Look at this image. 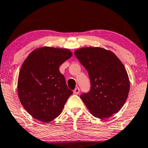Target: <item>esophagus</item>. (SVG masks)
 Listing matches in <instances>:
<instances>
[{"instance_id":"34e87169","label":"esophagus","mask_w":148,"mask_h":148,"mask_svg":"<svg viewBox=\"0 0 148 148\" xmlns=\"http://www.w3.org/2000/svg\"><path fill=\"white\" fill-rule=\"evenodd\" d=\"M79 92H80V90L78 87H77V88H75V89L73 90L74 94H79Z\"/></svg>"}]
</instances>
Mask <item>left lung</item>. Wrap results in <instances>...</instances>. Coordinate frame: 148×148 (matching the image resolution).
I'll return each mask as SVG.
<instances>
[{"label":"left lung","mask_w":148,"mask_h":148,"mask_svg":"<svg viewBox=\"0 0 148 148\" xmlns=\"http://www.w3.org/2000/svg\"><path fill=\"white\" fill-rule=\"evenodd\" d=\"M75 55L88 71L90 91L80 98L91 114L99 119L118 112L126 102L130 82L122 62L110 50L100 47L76 50Z\"/></svg>","instance_id":"left-lung-1"}]
</instances>
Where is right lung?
Masks as SVG:
<instances>
[{
    "mask_svg": "<svg viewBox=\"0 0 148 148\" xmlns=\"http://www.w3.org/2000/svg\"><path fill=\"white\" fill-rule=\"evenodd\" d=\"M72 55L66 48L44 46L33 50L24 60L18 77V96L34 119L47 123L62 112L73 91L58 69Z\"/></svg>",
    "mask_w": 148,
    "mask_h": 148,
    "instance_id": "obj_1",
    "label": "right lung"
}]
</instances>
